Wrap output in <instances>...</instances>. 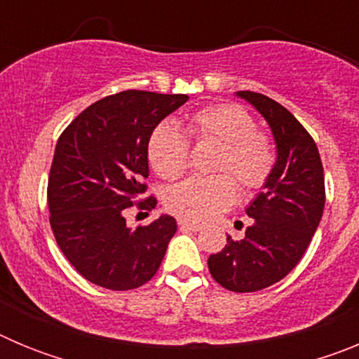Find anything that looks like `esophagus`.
I'll list each match as a JSON object with an SVG mask.
<instances>
[{"instance_id": "obj_1", "label": "esophagus", "mask_w": 359, "mask_h": 359, "mask_svg": "<svg viewBox=\"0 0 359 359\" xmlns=\"http://www.w3.org/2000/svg\"><path fill=\"white\" fill-rule=\"evenodd\" d=\"M177 224H180V228H182V230H192V231H201L203 228V224H199V223H194V221H189V219H180V221H177Z\"/></svg>"}]
</instances>
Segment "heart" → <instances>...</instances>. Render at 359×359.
<instances>
[{"label": "heart", "instance_id": "1", "mask_svg": "<svg viewBox=\"0 0 359 359\" xmlns=\"http://www.w3.org/2000/svg\"><path fill=\"white\" fill-rule=\"evenodd\" d=\"M187 135L198 142L221 145L214 161L217 176L190 177L172 187L167 207L183 219L208 221L237 201V179L246 192L268 183L277 163L273 140L257 129L248 111L239 104H210L187 116ZM174 122H161L149 138L152 169L163 180H177L189 165V138Z\"/></svg>", "mask_w": 359, "mask_h": 359}]
</instances>
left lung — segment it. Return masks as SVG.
<instances>
[{
	"label": "left lung",
	"mask_w": 359,
	"mask_h": 359,
	"mask_svg": "<svg viewBox=\"0 0 359 359\" xmlns=\"http://www.w3.org/2000/svg\"><path fill=\"white\" fill-rule=\"evenodd\" d=\"M236 95L268 122L277 163L246 208L253 221L244 239L228 236L224 248L208 257V269L226 290L252 293L282 280L302 259L322 219L325 183L315 140L286 107L253 91Z\"/></svg>",
	"instance_id": "8db88e82"
}]
</instances>
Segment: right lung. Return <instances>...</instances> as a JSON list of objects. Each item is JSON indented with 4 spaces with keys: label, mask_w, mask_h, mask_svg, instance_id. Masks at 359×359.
I'll return each mask as SVG.
<instances>
[{
    "label": "right lung",
    "mask_w": 359,
    "mask_h": 359,
    "mask_svg": "<svg viewBox=\"0 0 359 359\" xmlns=\"http://www.w3.org/2000/svg\"><path fill=\"white\" fill-rule=\"evenodd\" d=\"M189 100L187 95L128 90L86 107L55 145L48 177L50 224L69 264L86 280L113 291L151 280L176 233L163 214L131 228L126 210L144 194L147 145L158 123ZM138 207L151 210L156 199Z\"/></svg>",
    "instance_id": "right-lung-1"
}]
</instances>
